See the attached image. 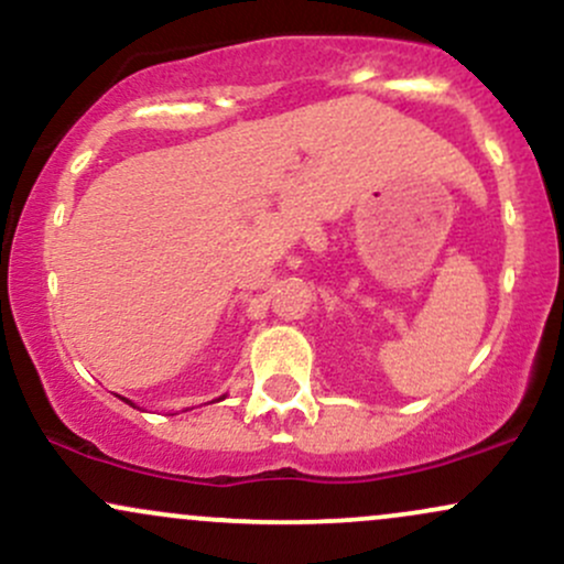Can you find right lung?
Masks as SVG:
<instances>
[{
  "label": "right lung",
  "mask_w": 564,
  "mask_h": 564,
  "mask_svg": "<svg viewBox=\"0 0 564 564\" xmlns=\"http://www.w3.org/2000/svg\"><path fill=\"white\" fill-rule=\"evenodd\" d=\"M127 403H129V400H127Z\"/></svg>",
  "instance_id": "obj_1"
}]
</instances>
